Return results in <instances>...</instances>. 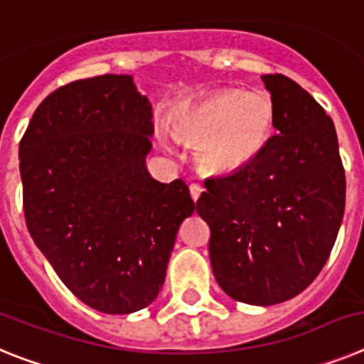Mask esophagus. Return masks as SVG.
<instances>
[{"label":"esophagus","instance_id":"esophagus-1","mask_svg":"<svg viewBox=\"0 0 364 364\" xmlns=\"http://www.w3.org/2000/svg\"><path fill=\"white\" fill-rule=\"evenodd\" d=\"M203 191H205V188L200 185V183H192V185H191V196H192V200H194V201L200 200V196H201V192H203Z\"/></svg>","mask_w":364,"mask_h":364}]
</instances>
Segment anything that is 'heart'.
<instances>
[{"instance_id": "1", "label": "heart", "mask_w": 364, "mask_h": 364, "mask_svg": "<svg viewBox=\"0 0 364 364\" xmlns=\"http://www.w3.org/2000/svg\"><path fill=\"white\" fill-rule=\"evenodd\" d=\"M176 132L198 144L196 163L208 176H225L247 166L269 143L274 104L264 91H220L183 107Z\"/></svg>"}]
</instances>
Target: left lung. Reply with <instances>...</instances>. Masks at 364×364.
I'll list each match as a JSON object with an SVG mask.
<instances>
[{
	"instance_id": "left-lung-1",
	"label": "left lung",
	"mask_w": 364,
	"mask_h": 364,
	"mask_svg": "<svg viewBox=\"0 0 364 364\" xmlns=\"http://www.w3.org/2000/svg\"><path fill=\"white\" fill-rule=\"evenodd\" d=\"M274 128L257 159L205 181L196 210L210 227L208 255L223 291L271 306L304 291L326 264L346 200L333 121L291 78L264 75Z\"/></svg>"
}]
</instances>
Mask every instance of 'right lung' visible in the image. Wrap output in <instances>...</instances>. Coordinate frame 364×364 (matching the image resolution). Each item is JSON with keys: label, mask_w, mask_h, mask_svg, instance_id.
Returning a JSON list of instances; mask_svg holds the SVG:
<instances>
[{"label": "right lung", "mask_w": 364, "mask_h": 364, "mask_svg": "<svg viewBox=\"0 0 364 364\" xmlns=\"http://www.w3.org/2000/svg\"><path fill=\"white\" fill-rule=\"evenodd\" d=\"M151 134L132 77L102 75L53 91L20 141L27 229L69 291L102 314L154 302L196 208L183 179L148 173Z\"/></svg>", "instance_id": "obj_1"}]
</instances>
